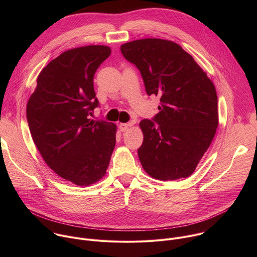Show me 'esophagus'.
Instances as JSON below:
<instances>
[{"label": "esophagus", "mask_w": 257, "mask_h": 257, "mask_svg": "<svg viewBox=\"0 0 257 257\" xmlns=\"http://www.w3.org/2000/svg\"><path fill=\"white\" fill-rule=\"evenodd\" d=\"M130 125H131L130 123H121V124L119 125V128H120V130H121L122 132H125V131H127V129L129 128Z\"/></svg>", "instance_id": "esophagus-1"}]
</instances>
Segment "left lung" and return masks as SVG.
<instances>
[{"instance_id":"8db88e82","label":"left lung","mask_w":257,"mask_h":257,"mask_svg":"<svg viewBox=\"0 0 257 257\" xmlns=\"http://www.w3.org/2000/svg\"><path fill=\"white\" fill-rule=\"evenodd\" d=\"M124 58L141 73L146 93L160 97V112L139 126L140 163L151 177H189L214 137L217 96L213 83L191 55L178 44L143 39L121 46Z\"/></svg>"}]
</instances>
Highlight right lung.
I'll list each match as a JSON object with an SVG mask.
<instances>
[{"mask_svg": "<svg viewBox=\"0 0 257 257\" xmlns=\"http://www.w3.org/2000/svg\"><path fill=\"white\" fill-rule=\"evenodd\" d=\"M111 55L106 46L62 53L40 73L26 116L34 144L60 177L88 186L106 173L116 144L117 126L90 119L98 106L93 77Z\"/></svg>", "mask_w": 257, "mask_h": 257, "instance_id": "1", "label": "right lung"}]
</instances>
